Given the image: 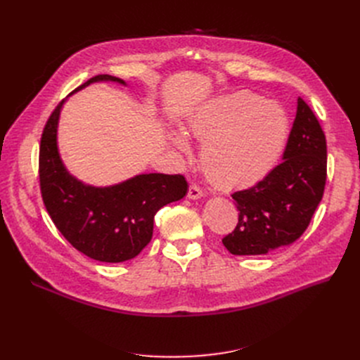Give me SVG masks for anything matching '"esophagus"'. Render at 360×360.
<instances>
[{"label":"esophagus","instance_id":"obj_1","mask_svg":"<svg viewBox=\"0 0 360 360\" xmlns=\"http://www.w3.org/2000/svg\"><path fill=\"white\" fill-rule=\"evenodd\" d=\"M201 197H202V190H201V188L198 185H195V184H191L190 188H188V198H190V200H198Z\"/></svg>","mask_w":360,"mask_h":360}]
</instances>
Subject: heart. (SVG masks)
<instances>
[{
	"label": "heart",
	"mask_w": 360,
	"mask_h": 360,
	"mask_svg": "<svg viewBox=\"0 0 360 360\" xmlns=\"http://www.w3.org/2000/svg\"><path fill=\"white\" fill-rule=\"evenodd\" d=\"M202 141L201 167L219 188H243L266 178L285 151L290 122L286 110L273 101L240 90L223 94L202 106L190 122ZM174 143L186 150L184 136Z\"/></svg>",
	"instance_id": "heart-1"
}]
</instances>
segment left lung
I'll return each instance as SVG.
<instances>
[{
  "mask_svg": "<svg viewBox=\"0 0 360 360\" xmlns=\"http://www.w3.org/2000/svg\"><path fill=\"white\" fill-rule=\"evenodd\" d=\"M283 160L262 181L236 191L238 224L221 242L233 255H262L302 236L323 200L327 141L315 113L297 99Z\"/></svg>",
  "mask_w": 360,
  "mask_h": 360,
  "instance_id": "1",
  "label": "left lung"
}]
</instances>
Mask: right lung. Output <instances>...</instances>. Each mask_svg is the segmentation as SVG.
Returning a JSON list of instances; mask_svg holds the SVG:
<instances>
[{
  "mask_svg": "<svg viewBox=\"0 0 360 360\" xmlns=\"http://www.w3.org/2000/svg\"><path fill=\"white\" fill-rule=\"evenodd\" d=\"M124 80L109 74L94 82ZM61 101L48 118L39 147V184L46 212L56 229L84 255L102 262H122L137 257L153 235L155 214L163 205L181 200L188 190L184 175L147 174L122 184L96 188L72 178L56 147Z\"/></svg>",
  "mask_w": 360,
  "mask_h": 360,
  "instance_id": "right-lung-1",
  "label": "right lung"
}]
</instances>
